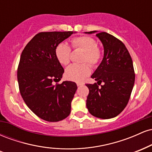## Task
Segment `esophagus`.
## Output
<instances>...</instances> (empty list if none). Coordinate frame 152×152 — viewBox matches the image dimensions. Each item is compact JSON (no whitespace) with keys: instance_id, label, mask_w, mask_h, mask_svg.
Wrapping results in <instances>:
<instances>
[{"instance_id":"34e87169","label":"esophagus","mask_w":152,"mask_h":152,"mask_svg":"<svg viewBox=\"0 0 152 152\" xmlns=\"http://www.w3.org/2000/svg\"><path fill=\"white\" fill-rule=\"evenodd\" d=\"M76 84H77L78 86H82V85H83V83H81V82H77V83H76Z\"/></svg>"}]
</instances>
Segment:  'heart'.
Here are the masks:
<instances>
[{
  "mask_svg": "<svg viewBox=\"0 0 152 152\" xmlns=\"http://www.w3.org/2000/svg\"><path fill=\"white\" fill-rule=\"evenodd\" d=\"M71 46L74 49H80L84 51L82 57L81 64H72L66 69L65 76L67 79L72 81H82L91 72V66L96 67L99 64L102 58V50L94 38L87 36H81L72 38ZM71 48L67 43H58L55 48V56L58 61L63 66L69 64L71 60ZM89 62L87 64L86 62Z\"/></svg>",
  "mask_w": 152,
  "mask_h": 152,
  "instance_id": "1",
  "label": "heart"
}]
</instances>
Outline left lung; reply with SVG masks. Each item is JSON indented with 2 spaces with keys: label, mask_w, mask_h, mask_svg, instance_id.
I'll return each mask as SVG.
<instances>
[{
  "label": "left lung",
  "mask_w": 152,
  "mask_h": 152,
  "mask_svg": "<svg viewBox=\"0 0 152 152\" xmlns=\"http://www.w3.org/2000/svg\"><path fill=\"white\" fill-rule=\"evenodd\" d=\"M96 36L103 43L104 55L91 76L97 83L86 84L89 89L86 107L95 117L108 119L118 116L126 106L133 89L135 74L132 57L119 39L106 32L97 33ZM102 83H104L103 85Z\"/></svg>",
  "instance_id": "left-lung-1"
}]
</instances>
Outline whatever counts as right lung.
<instances>
[{
    "label": "right lung",
    "instance_id": "right-lung-1",
    "mask_svg": "<svg viewBox=\"0 0 152 152\" xmlns=\"http://www.w3.org/2000/svg\"><path fill=\"white\" fill-rule=\"evenodd\" d=\"M73 31L41 32L28 43L17 71L19 91L28 107L45 121H61L70 114L76 83L60 81L64 69L55 56L58 43Z\"/></svg>",
    "mask_w": 152,
    "mask_h": 152
}]
</instances>
